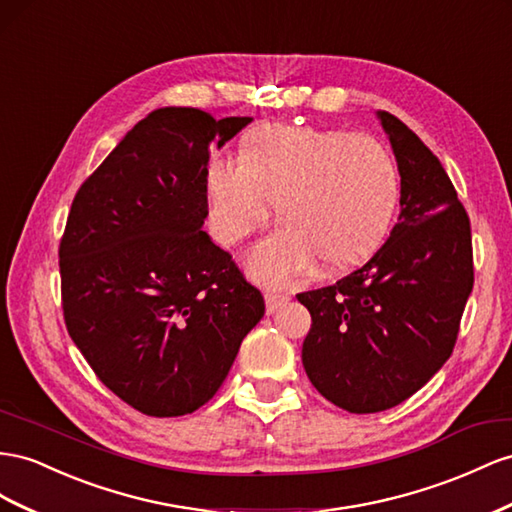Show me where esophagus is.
<instances>
[{
  "label": "esophagus",
  "mask_w": 512,
  "mask_h": 512,
  "mask_svg": "<svg viewBox=\"0 0 512 512\" xmlns=\"http://www.w3.org/2000/svg\"><path fill=\"white\" fill-rule=\"evenodd\" d=\"M288 295H282V293H267L265 295V301H267V312L273 314L275 310H280L284 303H288Z\"/></svg>",
  "instance_id": "1"
}]
</instances>
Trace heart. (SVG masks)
I'll return each mask as SVG.
<instances>
[{"label": "heart", "instance_id": "b5f03b06", "mask_svg": "<svg viewBox=\"0 0 512 512\" xmlns=\"http://www.w3.org/2000/svg\"><path fill=\"white\" fill-rule=\"evenodd\" d=\"M213 237L232 245L265 224L280 200L284 224L262 237L247 269L282 286L310 273L355 267L377 252L400 196L392 153L377 137L271 124L250 135L243 157L206 170Z\"/></svg>", "mask_w": 512, "mask_h": 512}]
</instances>
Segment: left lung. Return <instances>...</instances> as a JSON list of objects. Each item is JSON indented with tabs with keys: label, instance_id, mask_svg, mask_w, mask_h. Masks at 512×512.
<instances>
[{
	"label": "left lung",
	"instance_id": "left-lung-1",
	"mask_svg": "<svg viewBox=\"0 0 512 512\" xmlns=\"http://www.w3.org/2000/svg\"><path fill=\"white\" fill-rule=\"evenodd\" d=\"M377 116L398 163V224L364 267L297 295L312 316L306 375L349 413L396 407L448 362L474 286L472 228L446 170L405 122Z\"/></svg>",
	"mask_w": 512,
	"mask_h": 512
}]
</instances>
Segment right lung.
<instances>
[{"mask_svg":"<svg viewBox=\"0 0 512 512\" xmlns=\"http://www.w3.org/2000/svg\"><path fill=\"white\" fill-rule=\"evenodd\" d=\"M252 118L163 107L79 187L60 241L68 334L109 390L155 418L215 396L262 293L202 230L206 165Z\"/></svg>","mask_w":512,"mask_h":512,"instance_id":"obj_1","label":"right lung"}]
</instances>
